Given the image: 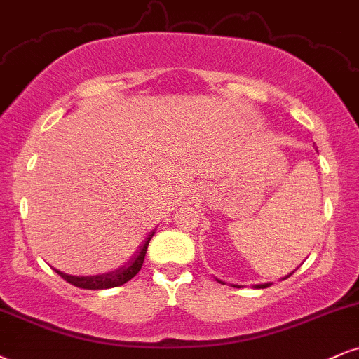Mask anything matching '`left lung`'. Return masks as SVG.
Instances as JSON below:
<instances>
[{"instance_id": "left-lung-1", "label": "left lung", "mask_w": 359, "mask_h": 359, "mask_svg": "<svg viewBox=\"0 0 359 359\" xmlns=\"http://www.w3.org/2000/svg\"><path fill=\"white\" fill-rule=\"evenodd\" d=\"M290 274H291V273H290ZM290 274L283 278V280H286V278H290ZM218 281H219V280H218ZM219 283H223V281H219ZM223 285H224V283H223ZM269 285H271V283H264V285H255V287H261V290H263V287H268ZM234 287H241V286H234Z\"/></svg>"}]
</instances>
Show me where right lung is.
I'll return each mask as SVG.
<instances>
[{
    "mask_svg": "<svg viewBox=\"0 0 359 359\" xmlns=\"http://www.w3.org/2000/svg\"><path fill=\"white\" fill-rule=\"evenodd\" d=\"M153 234L154 231L148 234V238L144 240L143 246H140L138 253L133 256L125 266L114 269V271L96 274V276H72V274H66L61 271H57V274H60L65 281H68L69 285L81 287V290H108V287H116V286L125 285V283L130 281L131 278H135L141 269V266H143L146 250H148L149 240L153 238Z\"/></svg>",
    "mask_w": 359,
    "mask_h": 359,
    "instance_id": "right-lung-1",
    "label": "right lung"
}]
</instances>
